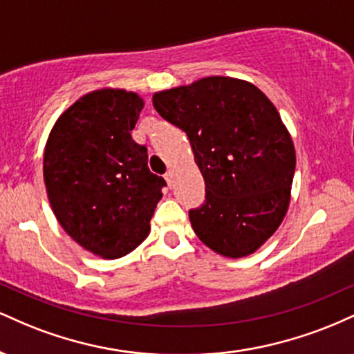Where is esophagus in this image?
<instances>
[{"label": "esophagus", "mask_w": 354, "mask_h": 354, "mask_svg": "<svg viewBox=\"0 0 354 354\" xmlns=\"http://www.w3.org/2000/svg\"><path fill=\"white\" fill-rule=\"evenodd\" d=\"M165 180H166V183H168L169 186L173 185V181H174V173L171 171V169H169V171H166V174H165Z\"/></svg>", "instance_id": "1"}]
</instances>
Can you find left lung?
Segmentation results:
<instances>
[{"mask_svg": "<svg viewBox=\"0 0 354 354\" xmlns=\"http://www.w3.org/2000/svg\"><path fill=\"white\" fill-rule=\"evenodd\" d=\"M156 111L188 135L206 201L189 211L196 236L226 258L253 254L281 225L296 153L278 109L261 89L208 76L153 95Z\"/></svg>", "mask_w": 354, "mask_h": 354, "instance_id": "1", "label": "left lung"}]
</instances>
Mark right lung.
Here are the masks:
<instances>
[{"label":"right lung","instance_id":"obj_1","mask_svg":"<svg viewBox=\"0 0 354 354\" xmlns=\"http://www.w3.org/2000/svg\"><path fill=\"white\" fill-rule=\"evenodd\" d=\"M145 101L126 89L88 93L53 126L43 158L48 200L63 230L104 259L131 253L149 234L166 181L131 138Z\"/></svg>","mask_w":354,"mask_h":354}]
</instances>
